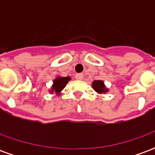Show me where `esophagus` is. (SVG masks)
I'll use <instances>...</instances> for the list:
<instances>
[{"instance_id": "obj_1", "label": "esophagus", "mask_w": 155, "mask_h": 155, "mask_svg": "<svg viewBox=\"0 0 155 155\" xmlns=\"http://www.w3.org/2000/svg\"><path fill=\"white\" fill-rule=\"evenodd\" d=\"M83 78H84V74H81V73H80V74H75V79H76V80H79V81H81V80H82Z\"/></svg>"}]
</instances>
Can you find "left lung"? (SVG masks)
Segmentation results:
<instances>
[{"label":"left lung","mask_w":155,"mask_h":155,"mask_svg":"<svg viewBox=\"0 0 155 155\" xmlns=\"http://www.w3.org/2000/svg\"><path fill=\"white\" fill-rule=\"evenodd\" d=\"M92 86L94 91L98 93H105L107 92L108 90L105 88V85L104 84V82L102 81H94L92 83Z\"/></svg>","instance_id":"obj_1"}]
</instances>
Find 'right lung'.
Segmentation results:
<instances>
[{
	"label": "right lung",
	"instance_id": "add662e5",
	"mask_svg": "<svg viewBox=\"0 0 155 155\" xmlns=\"http://www.w3.org/2000/svg\"><path fill=\"white\" fill-rule=\"evenodd\" d=\"M70 81H71V78L68 76L67 77H57L53 81L52 90L51 92V93L55 92V94H59Z\"/></svg>",
	"mask_w": 155,
	"mask_h": 155
}]
</instances>
